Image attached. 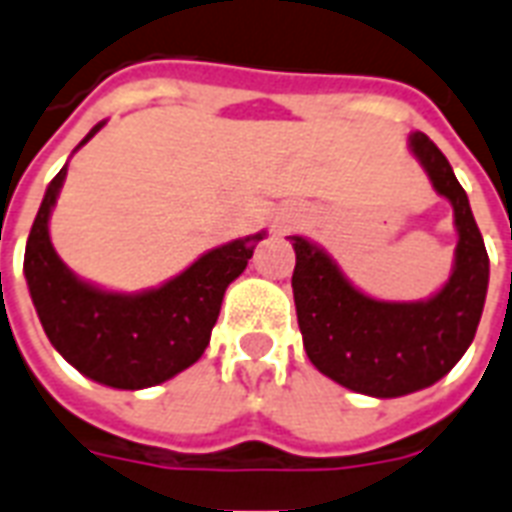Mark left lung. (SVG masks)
<instances>
[{"label": "left lung", "mask_w": 512, "mask_h": 512, "mask_svg": "<svg viewBox=\"0 0 512 512\" xmlns=\"http://www.w3.org/2000/svg\"><path fill=\"white\" fill-rule=\"evenodd\" d=\"M407 145L434 191L451 202L459 234L451 278L434 297L418 302L367 297L324 248L291 237L297 253L291 288L307 359L334 383L378 399L405 397L445 378L478 332L489 288V253L467 191L424 132L410 134Z\"/></svg>", "instance_id": "1"}]
</instances>
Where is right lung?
Instances as JSON below:
<instances>
[{
	"instance_id": "add662e5",
	"label": "right lung",
	"mask_w": 512,
	"mask_h": 512,
	"mask_svg": "<svg viewBox=\"0 0 512 512\" xmlns=\"http://www.w3.org/2000/svg\"><path fill=\"white\" fill-rule=\"evenodd\" d=\"M102 126L105 121L78 148ZM64 178L67 164L48 183L23 256L26 286L48 340L75 370L102 386L140 391L175 378L205 353L226 288L248 267L264 232L202 253L159 288L105 291L80 280L53 251L48 221Z\"/></svg>"
}]
</instances>
